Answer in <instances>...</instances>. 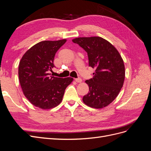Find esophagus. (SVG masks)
Masks as SVG:
<instances>
[{
  "label": "esophagus",
  "mask_w": 151,
  "mask_h": 151,
  "mask_svg": "<svg viewBox=\"0 0 151 151\" xmlns=\"http://www.w3.org/2000/svg\"><path fill=\"white\" fill-rule=\"evenodd\" d=\"M75 81L77 82V83H81L82 79L81 78H77L75 79Z\"/></svg>",
  "instance_id": "obj_1"
}]
</instances>
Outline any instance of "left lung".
I'll list each match as a JSON object with an SVG mask.
<instances>
[{"instance_id":"8db88e82","label":"left lung","mask_w":151,"mask_h":151,"mask_svg":"<svg viewBox=\"0 0 151 151\" xmlns=\"http://www.w3.org/2000/svg\"><path fill=\"white\" fill-rule=\"evenodd\" d=\"M88 53L89 65L94 68L92 79L86 81L89 92L83 102L88 106L103 108L114 101L123 87L125 65L119 52L107 40L99 36L72 40Z\"/></svg>"}]
</instances>
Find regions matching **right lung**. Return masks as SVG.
<instances>
[{
    "label": "right lung",
    "mask_w": 151,
    "mask_h": 151,
    "mask_svg": "<svg viewBox=\"0 0 151 151\" xmlns=\"http://www.w3.org/2000/svg\"><path fill=\"white\" fill-rule=\"evenodd\" d=\"M43 41L35 45L22 56L18 74L26 98L34 106L43 109L55 107L62 101L65 90L73 81L72 77L60 78L50 76L55 53L66 42Z\"/></svg>",
    "instance_id": "add662e5"
}]
</instances>
